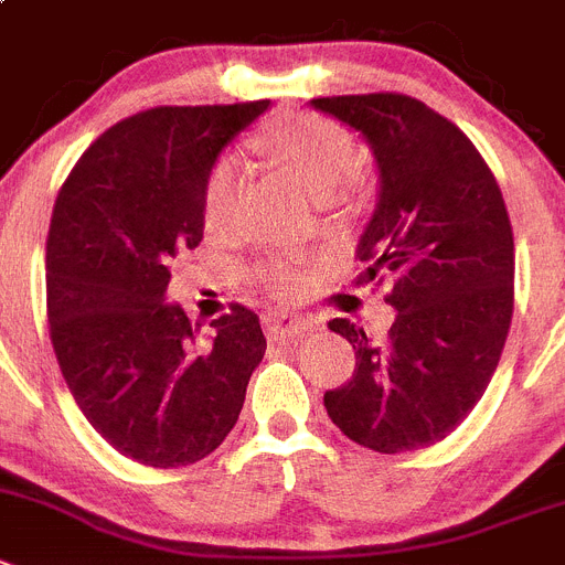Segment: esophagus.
Instances as JSON below:
<instances>
[{"mask_svg": "<svg viewBox=\"0 0 565 565\" xmlns=\"http://www.w3.org/2000/svg\"><path fill=\"white\" fill-rule=\"evenodd\" d=\"M263 328L271 339H282V335H299L310 328V322L297 313H288V310H268L263 313Z\"/></svg>", "mask_w": 565, "mask_h": 565, "instance_id": "esophagus-1", "label": "esophagus"}]
</instances>
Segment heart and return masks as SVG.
I'll return each instance as SVG.
<instances>
[{"instance_id": "b5f03b06", "label": "heart", "mask_w": 565, "mask_h": 565, "mask_svg": "<svg viewBox=\"0 0 565 565\" xmlns=\"http://www.w3.org/2000/svg\"><path fill=\"white\" fill-rule=\"evenodd\" d=\"M257 148L279 173L317 201H328L355 164L353 134L319 114H291L271 122L257 137ZM241 190V162L224 157L212 168L204 188V224L210 230L218 232L230 224ZM274 286L279 291H294L302 286V274L297 268H279L274 271Z\"/></svg>"}]
</instances>
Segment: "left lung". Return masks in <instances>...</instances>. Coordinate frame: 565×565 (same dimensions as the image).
<instances>
[{
  "label": "left lung",
  "mask_w": 565,
  "mask_h": 565,
  "mask_svg": "<svg viewBox=\"0 0 565 565\" xmlns=\"http://www.w3.org/2000/svg\"><path fill=\"white\" fill-rule=\"evenodd\" d=\"M370 145L377 199L355 246L361 282L390 279L386 339L350 319L328 328L355 372L324 392L330 420L377 454L428 448L482 401L512 319L515 246L493 173L468 137L406 95L310 100Z\"/></svg>",
  "instance_id": "obj_1"
}]
</instances>
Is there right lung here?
Wrapping results in <instances>:
<instances>
[{
	"label": "right lung",
	"mask_w": 565,
	"mask_h": 565,
	"mask_svg": "<svg viewBox=\"0 0 565 565\" xmlns=\"http://www.w3.org/2000/svg\"><path fill=\"white\" fill-rule=\"evenodd\" d=\"M271 108L162 106L89 145L46 237L50 339L72 397L114 451L151 468L193 465L235 428L266 353L235 305L201 341L168 302L170 257L204 237V188L226 145Z\"/></svg>",
	"instance_id": "obj_1"
}]
</instances>
